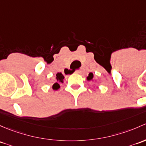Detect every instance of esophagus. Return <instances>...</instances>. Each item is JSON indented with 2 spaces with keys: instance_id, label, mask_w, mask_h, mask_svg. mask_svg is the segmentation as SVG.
<instances>
[{
  "instance_id": "34e87169",
  "label": "esophagus",
  "mask_w": 146,
  "mask_h": 146,
  "mask_svg": "<svg viewBox=\"0 0 146 146\" xmlns=\"http://www.w3.org/2000/svg\"><path fill=\"white\" fill-rule=\"evenodd\" d=\"M76 73H81V70H77L76 71Z\"/></svg>"
}]
</instances>
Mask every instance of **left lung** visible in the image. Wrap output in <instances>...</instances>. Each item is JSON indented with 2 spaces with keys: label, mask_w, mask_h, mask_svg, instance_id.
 Listing matches in <instances>:
<instances>
[{
  "label": "left lung",
  "mask_w": 146,
  "mask_h": 146,
  "mask_svg": "<svg viewBox=\"0 0 146 146\" xmlns=\"http://www.w3.org/2000/svg\"><path fill=\"white\" fill-rule=\"evenodd\" d=\"M93 77H94V75L92 73H90V74H89L88 77H87V80H92L93 79Z\"/></svg>",
  "instance_id": "1"
}]
</instances>
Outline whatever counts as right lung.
I'll return each instance as SVG.
<instances>
[{"instance_id": "obj_1", "label": "right lung", "mask_w": 146, "mask_h": 146, "mask_svg": "<svg viewBox=\"0 0 146 146\" xmlns=\"http://www.w3.org/2000/svg\"><path fill=\"white\" fill-rule=\"evenodd\" d=\"M55 79H56V82L54 83L52 85V89L54 90H57L58 89L60 88V85H59V83L61 82L63 83L64 82V76H63L61 73H57L56 74V77H55Z\"/></svg>"}]
</instances>
